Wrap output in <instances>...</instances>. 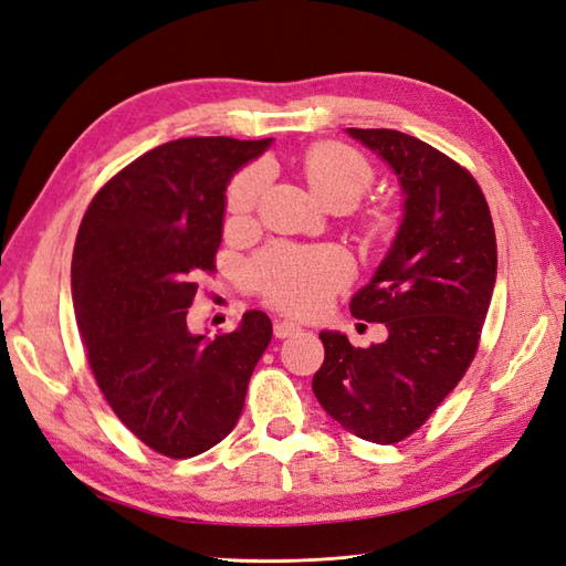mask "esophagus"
Here are the masks:
<instances>
[{"label": "esophagus", "instance_id": "esophagus-1", "mask_svg": "<svg viewBox=\"0 0 566 566\" xmlns=\"http://www.w3.org/2000/svg\"><path fill=\"white\" fill-rule=\"evenodd\" d=\"M298 331H302V326H298V323L292 321V318L274 321V335H276V338H290V335H294Z\"/></svg>", "mask_w": 566, "mask_h": 566}]
</instances>
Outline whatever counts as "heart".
<instances>
[{"mask_svg":"<svg viewBox=\"0 0 566 566\" xmlns=\"http://www.w3.org/2000/svg\"><path fill=\"white\" fill-rule=\"evenodd\" d=\"M304 175L311 189L328 207H353L371 185L369 163L357 150L340 143H321L304 158ZM264 185L262 167L240 175L228 191V213L245 216L255 207ZM350 274V262L335 248L274 245L264 250L250 270L252 284L272 304L292 311H314Z\"/></svg>","mask_w":566,"mask_h":566,"instance_id":"heart-1","label":"heart"}]
</instances>
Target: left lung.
<instances>
[{
  "instance_id": "obj_1",
  "label": "left lung",
  "mask_w": 566,
  "mask_h": 566,
  "mask_svg": "<svg viewBox=\"0 0 566 566\" xmlns=\"http://www.w3.org/2000/svg\"><path fill=\"white\" fill-rule=\"evenodd\" d=\"M377 153L401 189V223L371 280L350 298L355 318L389 338L353 347L321 331L326 350L314 394L353 436L391 444L436 411L474 359L496 284V233L464 167L391 128H345Z\"/></svg>"
}]
</instances>
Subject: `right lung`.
<instances>
[{"instance_id":"1","label":"right lung","mask_w":566,"mask_h":566,"mask_svg":"<svg viewBox=\"0 0 566 566\" xmlns=\"http://www.w3.org/2000/svg\"><path fill=\"white\" fill-rule=\"evenodd\" d=\"M272 140L163 143L109 179L80 226L72 306L94 379L122 423L175 460L235 428L272 340L270 316L255 308L216 338L187 326L223 238L226 187Z\"/></svg>"}]
</instances>
